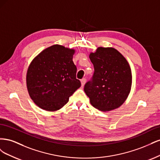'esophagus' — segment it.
I'll return each instance as SVG.
<instances>
[{
  "mask_svg": "<svg viewBox=\"0 0 160 160\" xmlns=\"http://www.w3.org/2000/svg\"><path fill=\"white\" fill-rule=\"evenodd\" d=\"M81 85H82V87H83L84 85H85V83H86V79H85V78L82 79L81 80Z\"/></svg>",
  "mask_w": 160,
  "mask_h": 160,
  "instance_id": "esophagus-1",
  "label": "esophagus"
}]
</instances>
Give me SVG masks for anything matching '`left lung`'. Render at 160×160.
<instances>
[{
    "label": "left lung",
    "mask_w": 160,
    "mask_h": 160,
    "mask_svg": "<svg viewBox=\"0 0 160 160\" xmlns=\"http://www.w3.org/2000/svg\"><path fill=\"white\" fill-rule=\"evenodd\" d=\"M94 73L84 87L91 104L102 111L120 107L131 90L132 75L125 58L112 47H98L91 52Z\"/></svg>",
    "instance_id": "1"
}]
</instances>
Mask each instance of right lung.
<instances>
[{
  "label": "right lung",
  "instance_id": "obj_1",
  "mask_svg": "<svg viewBox=\"0 0 160 160\" xmlns=\"http://www.w3.org/2000/svg\"><path fill=\"white\" fill-rule=\"evenodd\" d=\"M75 50L55 45L34 59L27 73V87L31 98L40 108L60 109L81 87L72 61Z\"/></svg>",
  "mask_w": 160,
  "mask_h": 160
}]
</instances>
